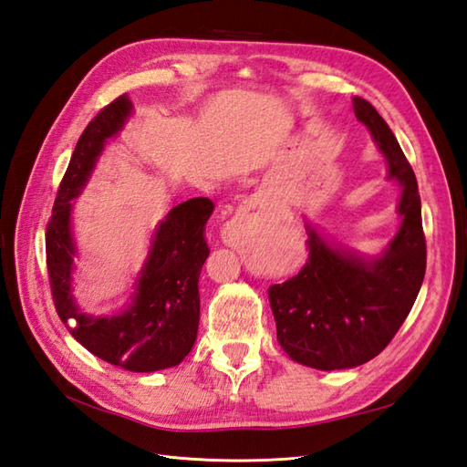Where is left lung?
<instances>
[{
    "label": "left lung",
    "instance_id": "8db88e82",
    "mask_svg": "<svg viewBox=\"0 0 467 467\" xmlns=\"http://www.w3.org/2000/svg\"><path fill=\"white\" fill-rule=\"evenodd\" d=\"M354 113L400 183V227L376 255L326 240L306 222L309 257L302 272L267 289L277 341L294 361L331 371L374 359L398 334L426 275V237L416 173L376 108L354 98Z\"/></svg>",
    "mask_w": 467,
    "mask_h": 467
}]
</instances>
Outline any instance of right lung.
Segmentation results:
<instances>
[{"mask_svg": "<svg viewBox=\"0 0 467 467\" xmlns=\"http://www.w3.org/2000/svg\"><path fill=\"white\" fill-rule=\"evenodd\" d=\"M131 111L133 103L123 93L81 133L47 223L46 255L51 296L69 334L111 366L151 374L182 364L198 337V282L210 255L203 232L213 203L207 198L178 203L155 225L148 257L133 282L126 307L106 316L81 312L74 296L78 255L71 230L74 200L84 192L108 140L119 136Z\"/></svg>", "mask_w": 467, "mask_h": 467, "instance_id": "1", "label": "right lung"}]
</instances>
